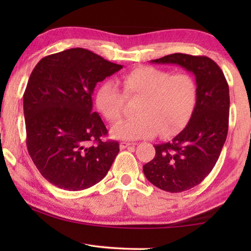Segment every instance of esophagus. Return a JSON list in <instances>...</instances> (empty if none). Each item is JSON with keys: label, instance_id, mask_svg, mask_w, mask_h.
Returning a JSON list of instances; mask_svg holds the SVG:
<instances>
[{"label": "esophagus", "instance_id": "esophagus-1", "mask_svg": "<svg viewBox=\"0 0 251 251\" xmlns=\"http://www.w3.org/2000/svg\"><path fill=\"white\" fill-rule=\"evenodd\" d=\"M136 144H134V143H126V142H123V143H121L120 144V147H121V150H125V148H127V147H130V146H135Z\"/></svg>", "mask_w": 251, "mask_h": 251}]
</instances>
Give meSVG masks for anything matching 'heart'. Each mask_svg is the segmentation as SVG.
I'll return each mask as SVG.
<instances>
[{"instance_id": "heart-1", "label": "heart", "mask_w": 251, "mask_h": 251, "mask_svg": "<svg viewBox=\"0 0 251 251\" xmlns=\"http://www.w3.org/2000/svg\"><path fill=\"white\" fill-rule=\"evenodd\" d=\"M121 83L124 93L113 82H105L95 95L96 107L112 123L122 117L126 99H141L137 117L112 127L114 138L136 141L158 131L161 137H171L188 124L197 101V85L192 75L142 66L123 75Z\"/></svg>"}]
</instances>
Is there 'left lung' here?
<instances>
[{"label":"left lung","instance_id":"8db88e82","mask_svg":"<svg viewBox=\"0 0 251 251\" xmlns=\"http://www.w3.org/2000/svg\"><path fill=\"white\" fill-rule=\"evenodd\" d=\"M151 62L179 65L196 79L197 101L188 124L173 141L155 145V157L143 166L152 185L181 193L201 184L217 163L228 133L229 87L223 71L207 56L175 53Z\"/></svg>","mask_w":251,"mask_h":251}]
</instances>
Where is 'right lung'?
<instances>
[{
    "instance_id": "add662e5",
    "label": "right lung",
    "mask_w": 251,
    "mask_h": 251,
    "mask_svg": "<svg viewBox=\"0 0 251 251\" xmlns=\"http://www.w3.org/2000/svg\"><path fill=\"white\" fill-rule=\"evenodd\" d=\"M122 69L80 48L49 55L34 67L23 96L26 145L50 184L77 192L108 173L120 144L101 141L107 129L92 95L97 83Z\"/></svg>"
}]
</instances>
